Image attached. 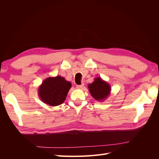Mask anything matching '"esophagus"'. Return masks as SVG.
<instances>
[{
	"instance_id": "esophagus-1",
	"label": "esophagus",
	"mask_w": 159,
	"mask_h": 159,
	"mask_svg": "<svg viewBox=\"0 0 159 159\" xmlns=\"http://www.w3.org/2000/svg\"><path fill=\"white\" fill-rule=\"evenodd\" d=\"M84 84H81V85H78L76 86V88L78 89H82L84 88Z\"/></svg>"
}]
</instances>
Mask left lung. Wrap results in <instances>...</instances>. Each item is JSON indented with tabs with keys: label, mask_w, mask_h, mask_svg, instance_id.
I'll list each match as a JSON object with an SVG mask.
<instances>
[{
	"label": "left lung",
	"mask_w": 159,
	"mask_h": 159,
	"mask_svg": "<svg viewBox=\"0 0 159 159\" xmlns=\"http://www.w3.org/2000/svg\"><path fill=\"white\" fill-rule=\"evenodd\" d=\"M88 89L91 96L98 102H103L110 95L111 85L100 77L95 78L91 84H88Z\"/></svg>",
	"instance_id": "8db88e82"
}]
</instances>
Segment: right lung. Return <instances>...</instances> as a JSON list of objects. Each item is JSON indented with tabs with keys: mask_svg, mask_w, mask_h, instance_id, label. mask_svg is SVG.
I'll return each instance as SVG.
<instances>
[{
	"mask_svg": "<svg viewBox=\"0 0 159 159\" xmlns=\"http://www.w3.org/2000/svg\"><path fill=\"white\" fill-rule=\"evenodd\" d=\"M71 84L64 77H49L42 81L38 93L44 103L50 106H57L64 102Z\"/></svg>",
	"mask_w": 159,
	"mask_h": 159,
	"instance_id": "right-lung-1",
	"label": "right lung"
}]
</instances>
